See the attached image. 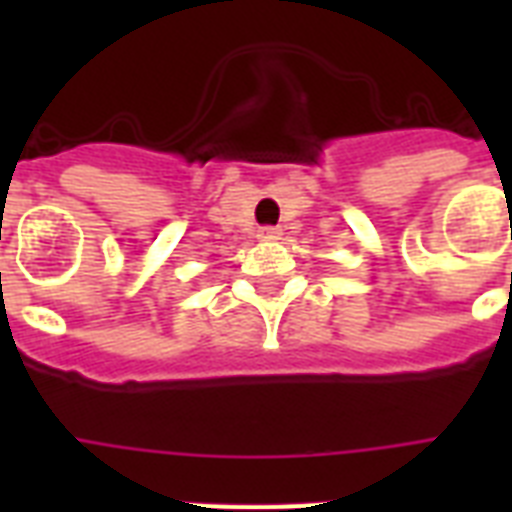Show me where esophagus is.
Returning a JSON list of instances; mask_svg holds the SVG:
<instances>
[{"label": "esophagus", "instance_id": "obj_1", "mask_svg": "<svg viewBox=\"0 0 512 512\" xmlns=\"http://www.w3.org/2000/svg\"><path fill=\"white\" fill-rule=\"evenodd\" d=\"M257 236L265 241H271V239H279L281 236V228H276V225H263L260 231H257Z\"/></svg>", "mask_w": 512, "mask_h": 512}]
</instances>
